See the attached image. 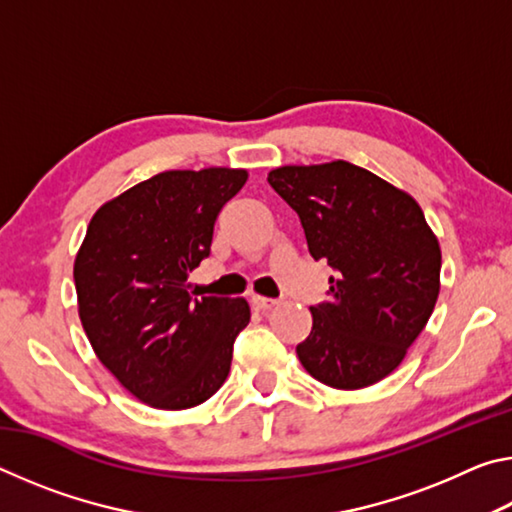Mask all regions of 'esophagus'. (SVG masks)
<instances>
[{"instance_id":"obj_1","label":"esophagus","mask_w":512,"mask_h":512,"mask_svg":"<svg viewBox=\"0 0 512 512\" xmlns=\"http://www.w3.org/2000/svg\"><path fill=\"white\" fill-rule=\"evenodd\" d=\"M253 307H255L257 311H268V309L277 307V300L264 298V296H253Z\"/></svg>"}]
</instances>
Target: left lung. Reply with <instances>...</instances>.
<instances>
[{
	"label": "left lung",
	"mask_w": 512,
	"mask_h": 512,
	"mask_svg": "<svg viewBox=\"0 0 512 512\" xmlns=\"http://www.w3.org/2000/svg\"><path fill=\"white\" fill-rule=\"evenodd\" d=\"M271 185L300 216L309 255L327 259L329 302L296 352L339 391L377 384L400 366L440 293V244L404 189L345 160L287 164Z\"/></svg>",
	"instance_id": "left-lung-1"
}]
</instances>
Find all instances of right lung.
<instances>
[{
    "instance_id": "1",
    "label": "right lung",
    "mask_w": 512,
    "mask_h": 512,
    "mask_svg": "<svg viewBox=\"0 0 512 512\" xmlns=\"http://www.w3.org/2000/svg\"><path fill=\"white\" fill-rule=\"evenodd\" d=\"M246 180V169L230 167L162 171L103 203L76 253L92 350L153 409H192L228 377L248 302L194 298L187 277L210 255L216 216Z\"/></svg>"
}]
</instances>
